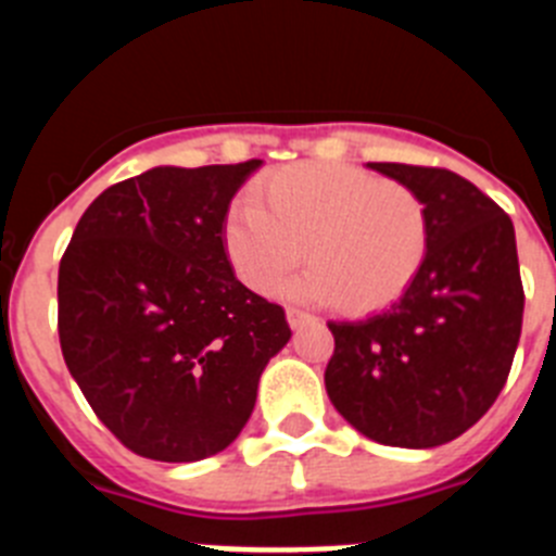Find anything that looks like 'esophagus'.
<instances>
[{"label": "esophagus", "mask_w": 556, "mask_h": 556, "mask_svg": "<svg viewBox=\"0 0 556 556\" xmlns=\"http://www.w3.org/2000/svg\"><path fill=\"white\" fill-rule=\"evenodd\" d=\"M287 320L292 328H303L308 323H314V314L303 312V308H287Z\"/></svg>", "instance_id": "34e87169"}]
</instances>
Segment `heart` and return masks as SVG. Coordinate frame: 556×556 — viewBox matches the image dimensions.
<instances>
[{
	"instance_id": "1",
	"label": "heart",
	"mask_w": 556,
	"mask_h": 556,
	"mask_svg": "<svg viewBox=\"0 0 556 556\" xmlns=\"http://www.w3.org/2000/svg\"><path fill=\"white\" fill-rule=\"evenodd\" d=\"M431 217L424 198L397 180L348 164H294L273 172L258 200L230 205L223 248L236 278L273 294L298 269L294 298L337 301L370 314L404 298L424 269Z\"/></svg>"
}]
</instances>
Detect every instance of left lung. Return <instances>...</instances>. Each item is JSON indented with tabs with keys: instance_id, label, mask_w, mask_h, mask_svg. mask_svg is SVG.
<instances>
[{
	"instance_id": "1",
	"label": "left lung",
	"mask_w": 556,
	"mask_h": 556,
	"mask_svg": "<svg viewBox=\"0 0 556 556\" xmlns=\"http://www.w3.org/2000/svg\"><path fill=\"white\" fill-rule=\"evenodd\" d=\"M370 169L424 198L429 255L387 312L328 323L326 390L339 415L376 443L434 448L465 434L507 384L523 323L515 228L501 205L456 172Z\"/></svg>"
}]
</instances>
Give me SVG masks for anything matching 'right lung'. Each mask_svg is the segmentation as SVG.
<instances>
[{
    "label": "right lung",
    "mask_w": 556,
    "mask_h": 556,
    "mask_svg": "<svg viewBox=\"0 0 556 556\" xmlns=\"http://www.w3.org/2000/svg\"><path fill=\"white\" fill-rule=\"evenodd\" d=\"M262 161L155 166L113 184L58 269V337L94 415L132 454L198 462L233 443L287 314L223 248L230 200Z\"/></svg>",
    "instance_id": "obj_1"
}]
</instances>
